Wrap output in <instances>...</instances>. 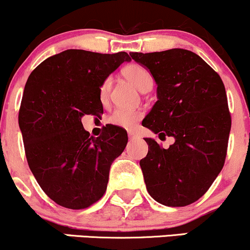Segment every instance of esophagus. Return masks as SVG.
<instances>
[{
	"mask_svg": "<svg viewBox=\"0 0 250 250\" xmlns=\"http://www.w3.org/2000/svg\"><path fill=\"white\" fill-rule=\"evenodd\" d=\"M127 135H128V138H130V139H133V138H136V133L135 132H133V131H128V132H127Z\"/></svg>",
	"mask_w": 250,
	"mask_h": 250,
	"instance_id": "esophagus-1",
	"label": "esophagus"
}]
</instances>
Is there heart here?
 <instances>
[{
  "instance_id": "b5f03b06",
  "label": "heart",
  "mask_w": 250,
  "mask_h": 250,
  "mask_svg": "<svg viewBox=\"0 0 250 250\" xmlns=\"http://www.w3.org/2000/svg\"><path fill=\"white\" fill-rule=\"evenodd\" d=\"M124 75L133 85L139 90V92H146V89L152 87V77L150 72L146 70L144 66L139 64H131L124 69ZM112 87V77H107L103 82L100 87V99L103 101L107 100ZM142 113L137 111H131V109H115V111L109 115L108 122L112 125L119 126V127L131 128L141 119Z\"/></svg>"
}]
</instances>
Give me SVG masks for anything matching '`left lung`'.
<instances>
[{
    "label": "left lung",
    "instance_id": "8db88e82",
    "mask_svg": "<svg viewBox=\"0 0 250 250\" xmlns=\"http://www.w3.org/2000/svg\"><path fill=\"white\" fill-rule=\"evenodd\" d=\"M130 56L157 84V101L142 125L160 139H175L163 149L154 139L144 138L149 150L139 165L146 189L162 205H189L205 194L224 166L231 128L224 84L192 51Z\"/></svg>",
    "mask_w": 250,
    "mask_h": 250
}]
</instances>
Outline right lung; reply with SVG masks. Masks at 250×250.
<instances>
[{
    "label": "right lung",
    "instance_id": "add662e5",
    "mask_svg": "<svg viewBox=\"0 0 250 250\" xmlns=\"http://www.w3.org/2000/svg\"><path fill=\"white\" fill-rule=\"evenodd\" d=\"M130 61L126 52L65 50L42 62L26 82L19 126L29 169L63 208H85L106 192L111 165L124 151L127 133L108 125L94 138L81 119L103 113L101 84Z\"/></svg>",
    "mask_w": 250,
    "mask_h": 250
}]
</instances>
